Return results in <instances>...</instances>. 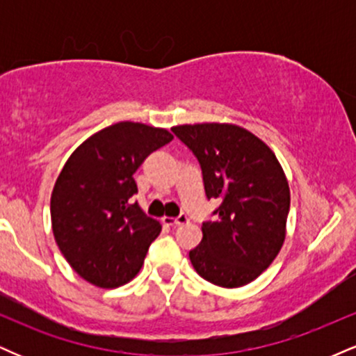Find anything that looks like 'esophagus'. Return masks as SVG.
<instances>
[{
  "instance_id": "34e87169",
  "label": "esophagus",
  "mask_w": 356,
  "mask_h": 356,
  "mask_svg": "<svg viewBox=\"0 0 356 356\" xmlns=\"http://www.w3.org/2000/svg\"><path fill=\"white\" fill-rule=\"evenodd\" d=\"M187 220L189 219H187L186 214H179L177 218H164L162 222L167 224V226H181V224H186Z\"/></svg>"
}]
</instances>
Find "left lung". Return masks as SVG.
Returning a JSON list of instances; mask_svg holds the SVG:
<instances>
[{
    "label": "left lung",
    "instance_id": "left-lung-1",
    "mask_svg": "<svg viewBox=\"0 0 356 356\" xmlns=\"http://www.w3.org/2000/svg\"><path fill=\"white\" fill-rule=\"evenodd\" d=\"M202 170L214 219L202 222V241L189 252L199 276L222 288L254 281L284 243L289 186L273 150L243 127H172Z\"/></svg>",
    "mask_w": 356,
    "mask_h": 356
}]
</instances>
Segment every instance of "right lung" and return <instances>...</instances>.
<instances>
[{
    "mask_svg": "<svg viewBox=\"0 0 356 356\" xmlns=\"http://www.w3.org/2000/svg\"><path fill=\"white\" fill-rule=\"evenodd\" d=\"M165 129L118 122L70 155L51 192V227L61 254L88 283L117 288L140 271L161 222L132 195L147 155L172 140Z\"/></svg>",
    "mask_w": 356,
    "mask_h": 356,
    "instance_id": "right-lung-1",
    "label": "right lung"
}]
</instances>
